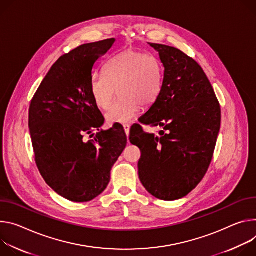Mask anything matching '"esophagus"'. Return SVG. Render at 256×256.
Returning <instances> with one entry per match:
<instances>
[{"instance_id": "1", "label": "esophagus", "mask_w": 256, "mask_h": 256, "mask_svg": "<svg viewBox=\"0 0 256 256\" xmlns=\"http://www.w3.org/2000/svg\"><path fill=\"white\" fill-rule=\"evenodd\" d=\"M124 131H125L126 136L129 137V134H130V126H129V125H124Z\"/></svg>"}]
</instances>
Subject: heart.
I'll return each mask as SVG.
<instances>
[{"instance_id": "obj_1", "label": "heart", "mask_w": 256, "mask_h": 256, "mask_svg": "<svg viewBox=\"0 0 256 256\" xmlns=\"http://www.w3.org/2000/svg\"><path fill=\"white\" fill-rule=\"evenodd\" d=\"M162 68L152 54L126 50L106 63V75L94 74L90 81V94L96 106L106 110L116 92L119 100L106 114L110 125L129 124L137 117L140 106H150L160 96Z\"/></svg>"}]
</instances>
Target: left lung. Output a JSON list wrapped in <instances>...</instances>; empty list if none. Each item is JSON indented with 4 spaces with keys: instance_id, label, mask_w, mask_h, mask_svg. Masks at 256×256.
I'll use <instances>...</instances> for the list:
<instances>
[{
    "instance_id": "8db88e82",
    "label": "left lung",
    "mask_w": 256,
    "mask_h": 256,
    "mask_svg": "<svg viewBox=\"0 0 256 256\" xmlns=\"http://www.w3.org/2000/svg\"><path fill=\"white\" fill-rule=\"evenodd\" d=\"M148 44L160 56L164 77L160 96L140 122L158 126L160 136L139 126L130 142L142 150L140 182L162 200L189 194L204 177L220 127V108L202 68L180 50Z\"/></svg>"
}]
</instances>
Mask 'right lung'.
<instances>
[{"instance_id": "1", "label": "right lung", "mask_w": 256, "mask_h": 256, "mask_svg": "<svg viewBox=\"0 0 256 256\" xmlns=\"http://www.w3.org/2000/svg\"><path fill=\"white\" fill-rule=\"evenodd\" d=\"M115 40L85 44L62 56L30 104L28 126L36 166L54 192L74 202H90L106 188L127 144L120 127L100 131L104 119L90 94L94 68ZM96 128L97 136L84 140Z\"/></svg>"}]
</instances>
